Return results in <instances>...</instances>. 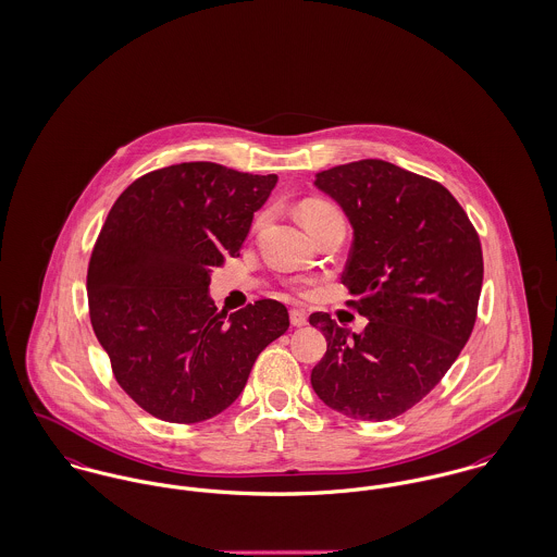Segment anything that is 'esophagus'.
Segmentation results:
<instances>
[{"mask_svg":"<svg viewBox=\"0 0 557 557\" xmlns=\"http://www.w3.org/2000/svg\"><path fill=\"white\" fill-rule=\"evenodd\" d=\"M290 324L293 326H305L307 324V313L302 309H290Z\"/></svg>","mask_w":557,"mask_h":557,"instance_id":"obj_1","label":"esophagus"}]
</instances>
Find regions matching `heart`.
<instances>
[{
    "mask_svg": "<svg viewBox=\"0 0 557 557\" xmlns=\"http://www.w3.org/2000/svg\"><path fill=\"white\" fill-rule=\"evenodd\" d=\"M333 214H342L333 203H329V201H320V199H309V201H302L299 206V215L300 220H302V224L311 231L318 222H322L324 218H329V215ZM309 282H302L300 286H297V293L299 295H309Z\"/></svg>",
    "mask_w": 557,
    "mask_h": 557,
    "instance_id": "1",
    "label": "heart"
}]
</instances>
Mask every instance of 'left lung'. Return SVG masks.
I'll use <instances>...</instances> for the list:
<instances>
[{
    "instance_id": "8db88e82",
    "label": "left lung",
    "mask_w": 557,
    "mask_h": 557,
    "mask_svg": "<svg viewBox=\"0 0 557 557\" xmlns=\"http://www.w3.org/2000/svg\"><path fill=\"white\" fill-rule=\"evenodd\" d=\"M315 186L354 226L342 282L356 297L347 307L369 324L349 335L324 311L309 315L326 337L311 385L343 416L385 422L418 405L469 342L481 242L443 184L380 159L320 172Z\"/></svg>"
}]
</instances>
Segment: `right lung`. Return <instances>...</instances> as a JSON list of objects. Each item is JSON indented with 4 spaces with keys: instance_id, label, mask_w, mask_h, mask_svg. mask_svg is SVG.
Returning a JSON list of instances; mask_svg holds the SVG:
<instances>
[{
    "instance_id": "1",
    "label": "right lung",
    "mask_w": 557,
    "mask_h": 557,
    "mask_svg": "<svg viewBox=\"0 0 557 557\" xmlns=\"http://www.w3.org/2000/svg\"><path fill=\"white\" fill-rule=\"evenodd\" d=\"M275 182L182 163L137 177L112 206L88 260V315L116 382L146 413L172 424L214 418L288 331L277 300L226 320L208 297L210 271L239 257Z\"/></svg>"
}]
</instances>
